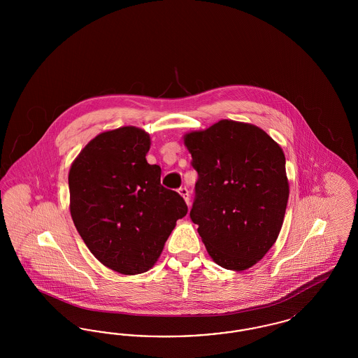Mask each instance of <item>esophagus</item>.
Listing matches in <instances>:
<instances>
[{
  "instance_id": "1",
  "label": "esophagus",
  "mask_w": 358,
  "mask_h": 358,
  "mask_svg": "<svg viewBox=\"0 0 358 358\" xmlns=\"http://www.w3.org/2000/svg\"><path fill=\"white\" fill-rule=\"evenodd\" d=\"M178 193L182 196V199L185 200V203L189 204V190H187V187H180V189H178Z\"/></svg>"
}]
</instances>
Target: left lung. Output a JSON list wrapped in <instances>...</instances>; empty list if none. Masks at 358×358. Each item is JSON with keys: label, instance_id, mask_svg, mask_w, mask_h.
Instances as JSON below:
<instances>
[{"label": "left lung", "instance_id": "obj_1", "mask_svg": "<svg viewBox=\"0 0 358 358\" xmlns=\"http://www.w3.org/2000/svg\"><path fill=\"white\" fill-rule=\"evenodd\" d=\"M184 143L199 173L190 219L208 254L227 270L252 267L285 220L289 187L282 148L255 124L229 120L187 133Z\"/></svg>", "mask_w": 358, "mask_h": 358}]
</instances>
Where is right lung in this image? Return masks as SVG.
I'll return each mask as SVG.
<instances>
[{
	"label": "right lung",
	"instance_id": "obj_1",
	"mask_svg": "<svg viewBox=\"0 0 358 358\" xmlns=\"http://www.w3.org/2000/svg\"><path fill=\"white\" fill-rule=\"evenodd\" d=\"M149 149L145 130L124 126L91 139L69 169L79 235L103 266L123 275L150 270L187 213L184 199L161 185V168L148 164Z\"/></svg>",
	"mask_w": 358,
	"mask_h": 358
}]
</instances>
